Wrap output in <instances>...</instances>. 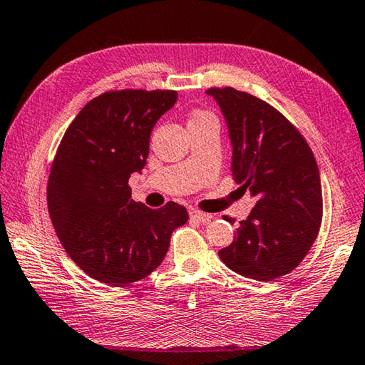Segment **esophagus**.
I'll return each instance as SVG.
<instances>
[{
    "label": "esophagus",
    "mask_w": 365,
    "mask_h": 365,
    "mask_svg": "<svg viewBox=\"0 0 365 365\" xmlns=\"http://www.w3.org/2000/svg\"><path fill=\"white\" fill-rule=\"evenodd\" d=\"M190 218L196 220V221H199V223L205 225V223H209L212 215H210V213H205V212H201V210H197V209H191L190 210Z\"/></svg>",
    "instance_id": "1"
}]
</instances>
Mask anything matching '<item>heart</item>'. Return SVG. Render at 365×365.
<instances>
[{
  "label": "heart",
  "instance_id": "b5f03b06",
  "mask_svg": "<svg viewBox=\"0 0 365 365\" xmlns=\"http://www.w3.org/2000/svg\"><path fill=\"white\" fill-rule=\"evenodd\" d=\"M207 118H213V115L210 112H205V110H197L195 112V115H192L191 121H197V120H207Z\"/></svg>",
  "mask_w": 365,
  "mask_h": 365
}]
</instances>
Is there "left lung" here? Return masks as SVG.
Wrapping results in <instances>:
<instances>
[{
	"instance_id": "1",
	"label": "left lung",
	"mask_w": 365,
	"mask_h": 365,
	"mask_svg": "<svg viewBox=\"0 0 365 365\" xmlns=\"http://www.w3.org/2000/svg\"><path fill=\"white\" fill-rule=\"evenodd\" d=\"M205 93L217 99L230 128L231 173L256 197L220 259L247 278L275 280L294 270L318 237L323 192L315 156L274 106L232 87Z\"/></svg>"
}]
</instances>
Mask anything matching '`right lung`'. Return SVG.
<instances>
[{"label": "right lung", "instance_id": "add662e5", "mask_svg": "<svg viewBox=\"0 0 365 365\" xmlns=\"http://www.w3.org/2000/svg\"><path fill=\"white\" fill-rule=\"evenodd\" d=\"M177 101L174 90H112L93 98L64 133L50 168L47 207L63 248L109 287L142 280L160 266L183 205L148 209L128 180L145 166L150 134Z\"/></svg>", "mask_w": 365, "mask_h": 365}]
</instances>
